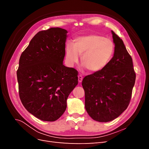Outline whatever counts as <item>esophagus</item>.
<instances>
[{"mask_svg":"<svg viewBox=\"0 0 149 149\" xmlns=\"http://www.w3.org/2000/svg\"><path fill=\"white\" fill-rule=\"evenodd\" d=\"M83 80V76L81 75H79L78 76V81L79 83H81Z\"/></svg>","mask_w":149,"mask_h":149,"instance_id":"obj_1","label":"esophagus"}]
</instances>
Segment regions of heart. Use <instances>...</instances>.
I'll return each instance as SVG.
<instances>
[{
    "mask_svg": "<svg viewBox=\"0 0 149 149\" xmlns=\"http://www.w3.org/2000/svg\"><path fill=\"white\" fill-rule=\"evenodd\" d=\"M114 47L110 39L97 35H88L78 37L74 43L68 42L66 46L68 63L73 66L81 56L82 65L91 73L102 70L113 55Z\"/></svg>",
    "mask_w": 149,
    "mask_h": 149,
    "instance_id": "heart-1",
    "label": "heart"
}]
</instances>
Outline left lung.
<instances>
[{
    "label": "left lung",
    "mask_w": 149,
    "mask_h": 149,
    "mask_svg": "<svg viewBox=\"0 0 149 149\" xmlns=\"http://www.w3.org/2000/svg\"><path fill=\"white\" fill-rule=\"evenodd\" d=\"M111 32L115 44L113 57L102 70L82 81L86 110L93 119L101 123L115 119L127 109L136 77L123 40Z\"/></svg>",
    "instance_id": "1"
}]
</instances>
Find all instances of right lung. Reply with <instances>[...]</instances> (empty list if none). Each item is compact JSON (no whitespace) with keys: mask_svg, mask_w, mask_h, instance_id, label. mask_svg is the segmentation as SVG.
I'll return each instance as SVG.
<instances>
[{"mask_svg":"<svg viewBox=\"0 0 149 149\" xmlns=\"http://www.w3.org/2000/svg\"><path fill=\"white\" fill-rule=\"evenodd\" d=\"M67 30L50 28L36 34L19 60L17 71L22 104L43 121H55L78 83V71L63 64Z\"/></svg>","mask_w":149,"mask_h":149,"instance_id":"add662e5","label":"right lung"}]
</instances>
